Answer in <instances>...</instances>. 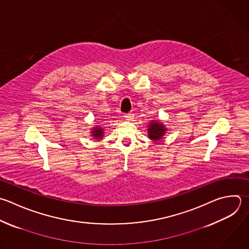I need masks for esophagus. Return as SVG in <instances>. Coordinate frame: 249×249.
Returning a JSON list of instances; mask_svg holds the SVG:
<instances>
[{
    "mask_svg": "<svg viewBox=\"0 0 249 249\" xmlns=\"http://www.w3.org/2000/svg\"><path fill=\"white\" fill-rule=\"evenodd\" d=\"M133 117H134V115H133V114H131V113L125 114V115L124 116V118L125 120H128V121H131V120L133 119Z\"/></svg>",
    "mask_w": 249,
    "mask_h": 249,
    "instance_id": "esophagus-1",
    "label": "esophagus"
}]
</instances>
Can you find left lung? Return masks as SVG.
Segmentation results:
<instances>
[{"label": "left lung", "mask_w": 249, "mask_h": 249, "mask_svg": "<svg viewBox=\"0 0 249 249\" xmlns=\"http://www.w3.org/2000/svg\"><path fill=\"white\" fill-rule=\"evenodd\" d=\"M166 130V127H164L162 124L159 123L158 121H153L148 126V136L151 140L158 141L161 139V137L165 134Z\"/></svg>", "instance_id": "left-lung-1"}]
</instances>
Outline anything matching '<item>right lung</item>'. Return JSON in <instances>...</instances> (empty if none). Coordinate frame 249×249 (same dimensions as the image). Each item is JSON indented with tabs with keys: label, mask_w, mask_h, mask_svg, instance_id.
<instances>
[{
	"label": "right lung",
	"mask_w": 249,
	"mask_h": 249,
	"mask_svg": "<svg viewBox=\"0 0 249 249\" xmlns=\"http://www.w3.org/2000/svg\"><path fill=\"white\" fill-rule=\"evenodd\" d=\"M90 132L91 136H93L94 139H101L104 135V130L101 126H94Z\"/></svg>",
	"instance_id": "obj_1"
}]
</instances>
